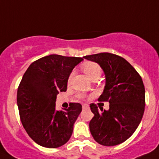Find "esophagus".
Masks as SVG:
<instances>
[{
  "label": "esophagus",
  "instance_id": "esophagus-1",
  "mask_svg": "<svg viewBox=\"0 0 159 159\" xmlns=\"http://www.w3.org/2000/svg\"><path fill=\"white\" fill-rule=\"evenodd\" d=\"M82 107L84 108V109H86V108H88V104H83Z\"/></svg>",
  "mask_w": 159,
  "mask_h": 159
}]
</instances>
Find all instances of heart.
Here are the masks:
<instances>
[{"label":"heart","mask_w":159,"mask_h":159,"mask_svg":"<svg viewBox=\"0 0 159 159\" xmlns=\"http://www.w3.org/2000/svg\"><path fill=\"white\" fill-rule=\"evenodd\" d=\"M81 69L83 70L85 74L88 75L91 80H97L100 77L102 73V68L99 64L92 61H86L81 65ZM72 76V73L69 76V80H71Z\"/></svg>","instance_id":"obj_1"}]
</instances>
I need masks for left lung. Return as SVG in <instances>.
<instances>
[{
  "instance_id": "1",
  "label": "left lung",
  "mask_w": 159,
  "mask_h": 159,
  "mask_svg": "<svg viewBox=\"0 0 159 159\" xmlns=\"http://www.w3.org/2000/svg\"><path fill=\"white\" fill-rule=\"evenodd\" d=\"M99 64L106 84L99 101L109 102V110L91 103L94 117L89 128L94 139L102 146L123 143L139 127L145 110V88L139 74L123 57L108 52L85 56Z\"/></svg>"
}]
</instances>
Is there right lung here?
Returning a JSON list of instances; mask_svg holds the SVG:
<instances>
[{
    "instance_id": "add662e5",
    "label": "right lung",
    "mask_w": 159,
    "mask_h": 159,
    "mask_svg": "<svg viewBox=\"0 0 159 159\" xmlns=\"http://www.w3.org/2000/svg\"><path fill=\"white\" fill-rule=\"evenodd\" d=\"M84 60L49 55L30 64L17 89V106L24 128L35 143L57 148L71 138L73 125L82 111L79 102H71L65 111L56 110L57 95L67 91L73 68Z\"/></svg>"
}]
</instances>
